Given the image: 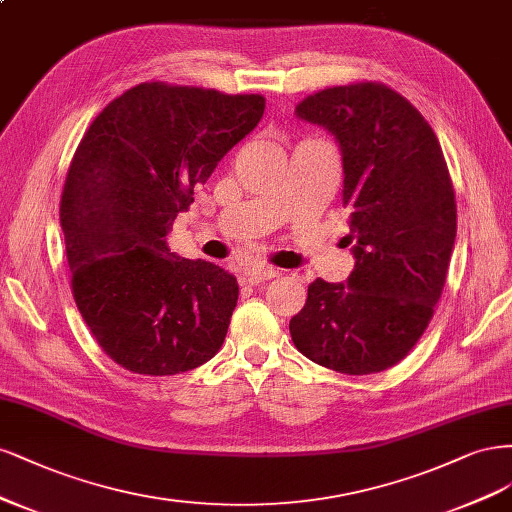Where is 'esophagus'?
<instances>
[{
  "instance_id": "obj_1",
  "label": "esophagus",
  "mask_w": 512,
  "mask_h": 512,
  "mask_svg": "<svg viewBox=\"0 0 512 512\" xmlns=\"http://www.w3.org/2000/svg\"><path fill=\"white\" fill-rule=\"evenodd\" d=\"M274 276H278V270L272 266H251L244 270V278L249 285H259L263 280H270Z\"/></svg>"
}]
</instances>
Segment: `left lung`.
Returning <instances> with one entry per match:
<instances>
[{"label":"left lung","instance_id":"obj_1","mask_svg":"<svg viewBox=\"0 0 512 512\" xmlns=\"http://www.w3.org/2000/svg\"><path fill=\"white\" fill-rule=\"evenodd\" d=\"M295 114L340 144L355 268L346 283L308 285L291 340L329 370L383 372L423 336L447 280L457 232L447 161L423 114L383 82L323 89Z\"/></svg>","mask_w":512,"mask_h":512}]
</instances>
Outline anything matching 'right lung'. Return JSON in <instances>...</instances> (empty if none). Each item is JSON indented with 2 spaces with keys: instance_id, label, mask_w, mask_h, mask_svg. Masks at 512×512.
I'll use <instances>...</instances> for the list:
<instances>
[{
  "instance_id": "add662e5",
  "label": "right lung",
  "mask_w": 512,
  "mask_h": 512,
  "mask_svg": "<svg viewBox=\"0 0 512 512\" xmlns=\"http://www.w3.org/2000/svg\"><path fill=\"white\" fill-rule=\"evenodd\" d=\"M263 108L261 95L142 82L82 136L59 206L72 293L97 344L125 370L170 376L219 353L236 278L180 259L166 236Z\"/></svg>"
}]
</instances>
